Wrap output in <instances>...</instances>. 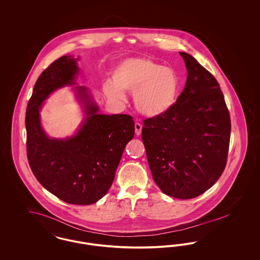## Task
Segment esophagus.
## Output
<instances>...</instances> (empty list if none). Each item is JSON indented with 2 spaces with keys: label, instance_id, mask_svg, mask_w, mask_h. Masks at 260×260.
Instances as JSON below:
<instances>
[{
  "label": "esophagus",
  "instance_id": "obj_1",
  "mask_svg": "<svg viewBox=\"0 0 260 260\" xmlns=\"http://www.w3.org/2000/svg\"><path fill=\"white\" fill-rule=\"evenodd\" d=\"M135 128H136V136H140L141 135V131H142V124L138 122H136L135 124Z\"/></svg>",
  "mask_w": 260,
  "mask_h": 260
}]
</instances>
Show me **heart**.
Masks as SVG:
<instances>
[{"label": "heart", "instance_id": "heart-1", "mask_svg": "<svg viewBox=\"0 0 260 260\" xmlns=\"http://www.w3.org/2000/svg\"><path fill=\"white\" fill-rule=\"evenodd\" d=\"M180 80L176 71L145 57H132L120 62L113 70L112 84L104 92L110 99H122V91L134 93L137 110L158 117L170 111L176 103Z\"/></svg>", "mask_w": 260, "mask_h": 260}]
</instances>
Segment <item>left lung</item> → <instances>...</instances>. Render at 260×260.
<instances>
[{
	"mask_svg": "<svg viewBox=\"0 0 260 260\" xmlns=\"http://www.w3.org/2000/svg\"><path fill=\"white\" fill-rule=\"evenodd\" d=\"M179 54L188 73L184 89L170 111L143 120L141 137L156 184L171 197L187 200L221 176L231 120L214 76L190 54Z\"/></svg>",
	"mask_w": 260,
	"mask_h": 260,
	"instance_id": "obj_1",
	"label": "left lung"
}]
</instances>
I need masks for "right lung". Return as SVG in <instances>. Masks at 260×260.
Here are the masks:
<instances>
[{
    "instance_id": "add662e5",
    "label": "right lung",
    "mask_w": 260,
    "mask_h": 260,
    "mask_svg": "<svg viewBox=\"0 0 260 260\" xmlns=\"http://www.w3.org/2000/svg\"><path fill=\"white\" fill-rule=\"evenodd\" d=\"M77 72L76 59L64 55L39 76L26 110V151L35 177L49 192L68 204L91 205L111 187L124 147L135 136V122L129 115L98 114L86 87H79L87 120L73 137L50 139L40 124L41 105L56 88L74 84Z\"/></svg>"
}]
</instances>
